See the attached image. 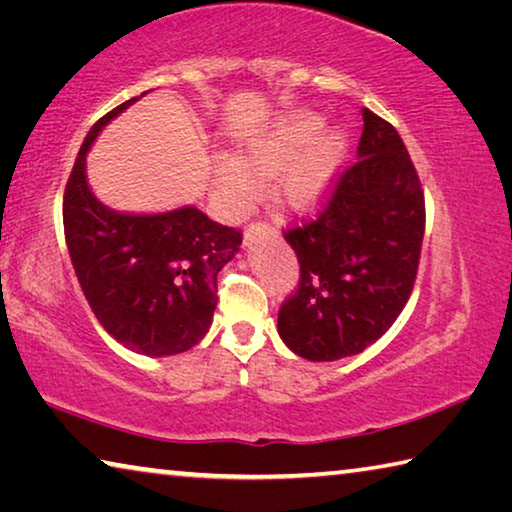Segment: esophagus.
Returning <instances> with one entry per match:
<instances>
[{
	"label": "esophagus",
	"mask_w": 512,
	"mask_h": 512,
	"mask_svg": "<svg viewBox=\"0 0 512 512\" xmlns=\"http://www.w3.org/2000/svg\"><path fill=\"white\" fill-rule=\"evenodd\" d=\"M275 232V228L271 223H266V221H253L246 228V232H244V246H250L253 244V241L257 239V237H268V235H273Z\"/></svg>",
	"instance_id": "esophagus-1"
}]
</instances>
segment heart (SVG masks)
Instances as JSON below:
<instances>
[{"instance_id": "b5f03b06", "label": "heart", "mask_w": 512, "mask_h": 512, "mask_svg": "<svg viewBox=\"0 0 512 512\" xmlns=\"http://www.w3.org/2000/svg\"><path fill=\"white\" fill-rule=\"evenodd\" d=\"M323 119L311 112L282 121L273 133L244 146V162L223 160L216 171V185L223 201L241 207L257 194V178L275 176V196L291 210H309L323 201L334 183L345 153L339 131L316 134ZM250 170L254 172L249 173Z\"/></svg>"}]
</instances>
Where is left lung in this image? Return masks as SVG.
I'll return each mask as SVG.
<instances>
[{
  "instance_id": "8db88e82",
  "label": "left lung",
  "mask_w": 512,
  "mask_h": 512,
  "mask_svg": "<svg viewBox=\"0 0 512 512\" xmlns=\"http://www.w3.org/2000/svg\"><path fill=\"white\" fill-rule=\"evenodd\" d=\"M357 160L314 219L284 230L300 282L277 332L302 359L352 357L388 332L411 298L424 237V192L395 128L363 108Z\"/></svg>"
}]
</instances>
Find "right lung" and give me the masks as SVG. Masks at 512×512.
<instances>
[{"mask_svg":"<svg viewBox=\"0 0 512 512\" xmlns=\"http://www.w3.org/2000/svg\"><path fill=\"white\" fill-rule=\"evenodd\" d=\"M140 97L112 108L90 128L63 196L72 266L103 329L146 357L187 352L203 339L216 309V275L237 255L241 232L196 207L124 214L97 201L85 155L101 128Z\"/></svg>","mask_w":512,"mask_h":512,"instance_id":"1","label":"right lung"}]
</instances>
